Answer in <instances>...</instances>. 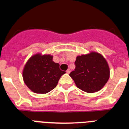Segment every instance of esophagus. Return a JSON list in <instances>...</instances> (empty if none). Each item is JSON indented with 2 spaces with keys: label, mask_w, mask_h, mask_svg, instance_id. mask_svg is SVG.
<instances>
[{
  "label": "esophagus",
  "mask_w": 129,
  "mask_h": 129,
  "mask_svg": "<svg viewBox=\"0 0 129 129\" xmlns=\"http://www.w3.org/2000/svg\"><path fill=\"white\" fill-rule=\"evenodd\" d=\"M67 74H70V69H68V70H67Z\"/></svg>",
  "instance_id": "34e87169"
}]
</instances>
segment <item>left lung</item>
I'll list each match as a JSON object with an SVG mask.
<instances>
[{
  "label": "left lung",
  "instance_id": "left-lung-1",
  "mask_svg": "<svg viewBox=\"0 0 129 129\" xmlns=\"http://www.w3.org/2000/svg\"><path fill=\"white\" fill-rule=\"evenodd\" d=\"M76 68L70 74L76 85L87 93L100 90L110 77V68L105 58L98 52H90L76 57Z\"/></svg>",
  "mask_w": 129,
  "mask_h": 129
}]
</instances>
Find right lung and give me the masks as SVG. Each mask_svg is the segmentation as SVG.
Wrapping results in <instances>:
<instances>
[{
    "label": "right lung",
    "instance_id": "add662e5",
    "mask_svg": "<svg viewBox=\"0 0 129 129\" xmlns=\"http://www.w3.org/2000/svg\"><path fill=\"white\" fill-rule=\"evenodd\" d=\"M65 73L60 70L59 63L53 62L52 55L37 53L25 64L22 77L32 92L46 94L56 87L60 77Z\"/></svg>",
    "mask_w": 129,
    "mask_h": 129
}]
</instances>
